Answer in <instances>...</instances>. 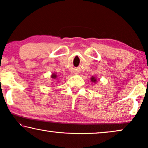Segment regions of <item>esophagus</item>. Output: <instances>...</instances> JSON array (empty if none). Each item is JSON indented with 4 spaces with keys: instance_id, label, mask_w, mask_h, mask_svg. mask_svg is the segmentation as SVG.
<instances>
[{
    "instance_id": "34e87169",
    "label": "esophagus",
    "mask_w": 148,
    "mask_h": 148,
    "mask_svg": "<svg viewBox=\"0 0 148 148\" xmlns=\"http://www.w3.org/2000/svg\"><path fill=\"white\" fill-rule=\"evenodd\" d=\"M75 74H76V73H75Z\"/></svg>"
}]
</instances>
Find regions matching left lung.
I'll return each mask as SVG.
<instances>
[{"mask_svg": "<svg viewBox=\"0 0 148 148\" xmlns=\"http://www.w3.org/2000/svg\"><path fill=\"white\" fill-rule=\"evenodd\" d=\"M91 82L96 83L97 82V79H96V77H92L91 78Z\"/></svg>", "mask_w": 148, "mask_h": 148, "instance_id": "obj_1", "label": "left lung"}]
</instances>
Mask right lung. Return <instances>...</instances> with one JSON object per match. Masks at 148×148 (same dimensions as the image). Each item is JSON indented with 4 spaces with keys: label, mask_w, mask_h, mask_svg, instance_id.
I'll return each mask as SVG.
<instances>
[{
    "label": "right lung",
    "mask_w": 148,
    "mask_h": 148,
    "mask_svg": "<svg viewBox=\"0 0 148 148\" xmlns=\"http://www.w3.org/2000/svg\"><path fill=\"white\" fill-rule=\"evenodd\" d=\"M57 77V75L55 73H53L52 75H51V78H53V79H55Z\"/></svg>",
    "instance_id": "add662e5"
}]
</instances>
